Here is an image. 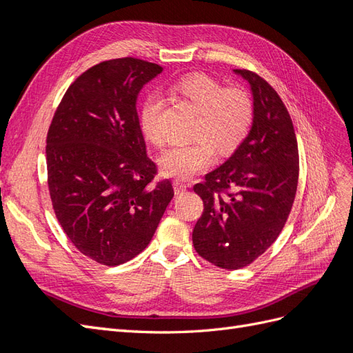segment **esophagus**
<instances>
[{
	"instance_id": "obj_1",
	"label": "esophagus",
	"mask_w": 353,
	"mask_h": 353,
	"mask_svg": "<svg viewBox=\"0 0 353 353\" xmlns=\"http://www.w3.org/2000/svg\"><path fill=\"white\" fill-rule=\"evenodd\" d=\"M188 186L190 185H186L185 182H182V180H174L173 182V188H174L176 194H183L188 190Z\"/></svg>"
}]
</instances>
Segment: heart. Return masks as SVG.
I'll return each instance as SVG.
<instances>
[{
	"label": "heart",
	"mask_w": 353,
	"mask_h": 353,
	"mask_svg": "<svg viewBox=\"0 0 353 353\" xmlns=\"http://www.w3.org/2000/svg\"><path fill=\"white\" fill-rule=\"evenodd\" d=\"M173 93L196 111L191 128L190 144H179L162 153L159 159L163 174L174 179H191L206 170L219 154H230L251 132L254 103L239 87H224L204 73H191L177 79ZM162 102L149 96L139 110V128L144 137L157 145L165 143L161 126Z\"/></svg>",
	"instance_id": "1"
}]
</instances>
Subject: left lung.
<instances>
[{
  "instance_id": "obj_1",
  "label": "left lung",
  "mask_w": 353,
  "mask_h": 353,
  "mask_svg": "<svg viewBox=\"0 0 353 353\" xmlns=\"http://www.w3.org/2000/svg\"><path fill=\"white\" fill-rule=\"evenodd\" d=\"M234 72L252 90L251 132L223 165L194 186L204 204L192 232L194 248L228 270L251 265L280 236L299 176L296 135L281 97L256 72Z\"/></svg>"
}]
</instances>
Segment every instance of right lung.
<instances>
[{
	"label": "right lung",
	"instance_id": "add662e5",
	"mask_svg": "<svg viewBox=\"0 0 353 353\" xmlns=\"http://www.w3.org/2000/svg\"><path fill=\"white\" fill-rule=\"evenodd\" d=\"M162 65L106 60L73 81L46 137L48 188L75 248L117 266L141 252L174 195L145 152L137 96Z\"/></svg>",
	"mask_w": 353,
	"mask_h": 353
}]
</instances>
